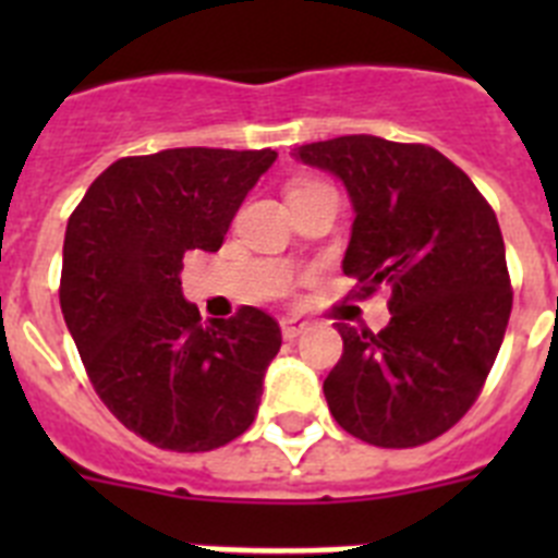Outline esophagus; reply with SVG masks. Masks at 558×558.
Segmentation results:
<instances>
[{"mask_svg": "<svg viewBox=\"0 0 558 558\" xmlns=\"http://www.w3.org/2000/svg\"><path fill=\"white\" fill-rule=\"evenodd\" d=\"M279 324H282V338L284 340H295V338H299V335L304 332V329L310 327L307 322H302V318H295V315H290V318H282V322H279Z\"/></svg>", "mask_w": 558, "mask_h": 558, "instance_id": "obj_1", "label": "esophagus"}]
</instances>
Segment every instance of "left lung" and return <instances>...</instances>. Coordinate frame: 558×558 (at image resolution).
I'll use <instances>...</instances> for the list:
<instances>
[{
    "label": "left lung",
    "mask_w": 558,
    "mask_h": 558,
    "mask_svg": "<svg viewBox=\"0 0 558 558\" xmlns=\"http://www.w3.org/2000/svg\"><path fill=\"white\" fill-rule=\"evenodd\" d=\"M293 156L347 186L354 223L343 274L360 295L391 290L386 329L338 324L343 354L324 379L329 411L366 445H427L470 411L509 327L495 211L436 147L354 133Z\"/></svg>",
    "instance_id": "1"
}]
</instances>
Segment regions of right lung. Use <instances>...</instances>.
Here are the masks:
<instances>
[{
	"label": "right lung",
	"mask_w": 558,
	"mask_h": 558,
	"mask_svg": "<svg viewBox=\"0 0 558 558\" xmlns=\"http://www.w3.org/2000/svg\"><path fill=\"white\" fill-rule=\"evenodd\" d=\"M276 150L172 147L113 161L66 223L61 310L88 379L128 430L209 452L251 427L282 329L240 307L201 324L186 251H218Z\"/></svg>",
	"instance_id": "right-lung-1"
}]
</instances>
